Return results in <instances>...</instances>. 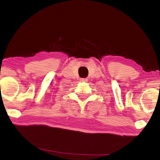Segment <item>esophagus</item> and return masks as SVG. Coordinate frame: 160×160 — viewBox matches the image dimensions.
I'll return each mask as SVG.
<instances>
[{"label":"esophagus","instance_id":"obj_1","mask_svg":"<svg viewBox=\"0 0 160 160\" xmlns=\"http://www.w3.org/2000/svg\"><path fill=\"white\" fill-rule=\"evenodd\" d=\"M80 81L81 82H87V81H88V79H86V78H81Z\"/></svg>","mask_w":160,"mask_h":160}]
</instances>
